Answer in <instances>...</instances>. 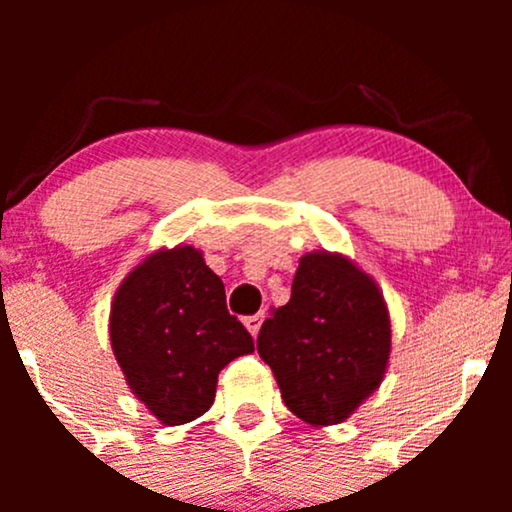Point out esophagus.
Masks as SVG:
<instances>
[{"mask_svg": "<svg viewBox=\"0 0 512 512\" xmlns=\"http://www.w3.org/2000/svg\"><path fill=\"white\" fill-rule=\"evenodd\" d=\"M262 320H264V313H257V315L245 317V327H248V332L252 334V337H257V334H260Z\"/></svg>", "mask_w": 512, "mask_h": 512, "instance_id": "34e87169", "label": "esophagus"}]
</instances>
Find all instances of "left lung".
<instances>
[{
  "mask_svg": "<svg viewBox=\"0 0 512 512\" xmlns=\"http://www.w3.org/2000/svg\"><path fill=\"white\" fill-rule=\"evenodd\" d=\"M392 349L383 291L339 252L301 257L291 301L262 322L257 351L310 426L342 424L378 390Z\"/></svg>",
  "mask_w": 512,
  "mask_h": 512,
  "instance_id": "8db88e82",
  "label": "left lung"
}]
</instances>
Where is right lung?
I'll list each match as a JSON object with an SVG mask.
<instances>
[{
    "instance_id": "1",
    "label": "right lung",
    "mask_w": 512,
    "mask_h": 512,
    "mask_svg": "<svg viewBox=\"0 0 512 512\" xmlns=\"http://www.w3.org/2000/svg\"><path fill=\"white\" fill-rule=\"evenodd\" d=\"M110 344L132 395L163 426L202 416L221 370L255 351L226 310L223 281L192 245L151 252L122 279L110 305Z\"/></svg>"
}]
</instances>
